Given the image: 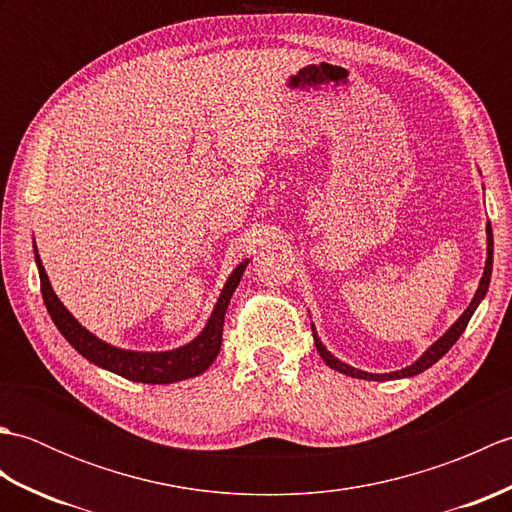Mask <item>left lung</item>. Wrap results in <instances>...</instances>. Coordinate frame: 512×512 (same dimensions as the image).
Masks as SVG:
<instances>
[{"label": "left lung", "mask_w": 512, "mask_h": 512, "mask_svg": "<svg viewBox=\"0 0 512 512\" xmlns=\"http://www.w3.org/2000/svg\"><path fill=\"white\" fill-rule=\"evenodd\" d=\"M486 237H488V246H486V253H488V257H486V266H484V275H482V281H480V288H477L475 297H473V301H471V306L464 310L462 317L451 325L449 332L444 334V336H440V339H438L436 343H433V345L429 347V350L424 352V354L418 358L416 363L409 365V367H405V369H398V372H391V374H367V372H361V369H356V367H350V365L341 363L339 358H334L328 350H325L323 343H321V339L317 336V330H314V325H312L314 345H317V352L321 354L323 361L328 363L332 369H336V372L347 374V376H352V378H363V380H394V378L416 376V374L424 372V369H429L433 363H438L440 358L451 350L453 343L460 339L462 332L466 330V325H469V321H471V317H473L475 308L480 306V301L484 299L486 290H488V284H491V273H493V228H491V222L486 224Z\"/></svg>", "instance_id": "1"}]
</instances>
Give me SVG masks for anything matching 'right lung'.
<instances>
[{
  "label": "right lung",
  "instance_id": "obj_1",
  "mask_svg": "<svg viewBox=\"0 0 512 512\" xmlns=\"http://www.w3.org/2000/svg\"><path fill=\"white\" fill-rule=\"evenodd\" d=\"M35 253H37V246H35ZM35 262L39 268L43 303H46L50 317L54 325L59 328V332L65 336V341H68L76 352L88 358L90 363L99 365L103 369H110V372L123 376L127 380H134V383H147V385L178 383V380L193 378L202 374L204 369H209V365L215 361V356L220 354V347H222L224 314L228 308V301H231L239 279H242V273L248 266V262L239 264L233 270V275L228 277L222 295L215 303L211 319L206 323V328L202 330L198 339H193L189 345L178 347V350H171V352H129V350H118L114 345H107L101 339H96L92 332L85 330L83 325L63 308L59 297L54 295L46 270L41 266L39 255H35Z\"/></svg>",
  "mask_w": 512,
  "mask_h": 512
}]
</instances>
